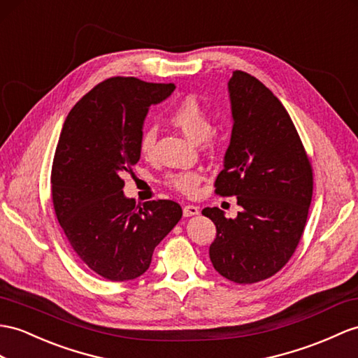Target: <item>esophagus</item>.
Masks as SVG:
<instances>
[{"label": "esophagus", "instance_id": "34e87169", "mask_svg": "<svg viewBox=\"0 0 358 358\" xmlns=\"http://www.w3.org/2000/svg\"><path fill=\"white\" fill-rule=\"evenodd\" d=\"M200 211L196 205H187L184 206V217H193L197 215Z\"/></svg>", "mask_w": 358, "mask_h": 358}]
</instances>
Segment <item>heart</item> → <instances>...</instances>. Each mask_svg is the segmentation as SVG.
Segmentation results:
<instances>
[{
	"label": "heart",
	"mask_w": 358,
	"mask_h": 358,
	"mask_svg": "<svg viewBox=\"0 0 358 358\" xmlns=\"http://www.w3.org/2000/svg\"><path fill=\"white\" fill-rule=\"evenodd\" d=\"M171 123L180 129V132L194 143H202L213 130L211 118L205 108L194 97L182 99L176 106L170 110ZM156 134L153 129L144 130L139 139V152L149 155L153 150ZM202 180V174L196 170H185L173 173L167 178V184L184 194H194Z\"/></svg>",
	"instance_id": "heart-1"
}]
</instances>
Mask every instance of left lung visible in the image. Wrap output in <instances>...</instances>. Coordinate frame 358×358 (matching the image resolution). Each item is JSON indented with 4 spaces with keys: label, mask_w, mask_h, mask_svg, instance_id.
I'll return each mask as SVG.
<instances>
[{
    "label": "left lung",
    "mask_w": 358,
    "mask_h": 358,
    "mask_svg": "<svg viewBox=\"0 0 358 358\" xmlns=\"http://www.w3.org/2000/svg\"><path fill=\"white\" fill-rule=\"evenodd\" d=\"M232 132L215 193L237 196L241 211L226 219L205 208L217 228L214 268L238 284L281 270L298 246L313 196L311 165L282 103L258 78L234 71L228 82Z\"/></svg>",
    "instance_id": "8db88e82"
}]
</instances>
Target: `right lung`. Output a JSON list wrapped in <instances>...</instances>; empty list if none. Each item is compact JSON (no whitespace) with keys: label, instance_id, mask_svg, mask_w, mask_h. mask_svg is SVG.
<instances>
[{"label":"right lung","instance_id":"1","mask_svg":"<svg viewBox=\"0 0 358 358\" xmlns=\"http://www.w3.org/2000/svg\"><path fill=\"white\" fill-rule=\"evenodd\" d=\"M173 83L112 77L69 110L51 169V196L73 250L109 281L141 276L182 217L173 200L135 206L123 174L139 161V139L152 104L169 99Z\"/></svg>","mask_w":358,"mask_h":358}]
</instances>
